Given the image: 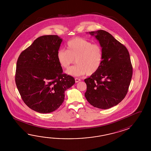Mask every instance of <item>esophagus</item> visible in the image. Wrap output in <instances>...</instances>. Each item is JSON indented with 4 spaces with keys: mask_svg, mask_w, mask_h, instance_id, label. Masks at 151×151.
Returning <instances> with one entry per match:
<instances>
[{
    "mask_svg": "<svg viewBox=\"0 0 151 151\" xmlns=\"http://www.w3.org/2000/svg\"><path fill=\"white\" fill-rule=\"evenodd\" d=\"M81 81V79H80L77 78H75V81H76V83H78V82H79V81Z\"/></svg>",
    "mask_w": 151,
    "mask_h": 151,
    "instance_id": "34e87169",
    "label": "esophagus"
}]
</instances>
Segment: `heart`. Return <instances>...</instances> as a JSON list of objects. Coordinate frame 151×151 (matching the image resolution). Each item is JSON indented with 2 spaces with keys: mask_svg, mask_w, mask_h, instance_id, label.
Masks as SVG:
<instances>
[{
  "mask_svg": "<svg viewBox=\"0 0 151 151\" xmlns=\"http://www.w3.org/2000/svg\"><path fill=\"white\" fill-rule=\"evenodd\" d=\"M68 50L60 49L57 52V58L63 68H68L70 65L77 64L69 68L66 73L78 77L87 74L91 75L96 72L102 64V47L97 44H93L85 39L77 37L67 43Z\"/></svg>",
  "mask_w": 151,
  "mask_h": 151,
  "instance_id": "b5f03b06",
  "label": "heart"
}]
</instances>
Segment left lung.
Returning <instances> with one entry per match:
<instances>
[{
    "label": "left lung",
    "instance_id": "8db88e82",
    "mask_svg": "<svg viewBox=\"0 0 151 151\" xmlns=\"http://www.w3.org/2000/svg\"><path fill=\"white\" fill-rule=\"evenodd\" d=\"M102 47V64L98 71L84 81L85 96L91 105L106 109L116 106L125 97L132 77V66L127 49L109 32H89Z\"/></svg>",
    "mask_w": 151,
    "mask_h": 151
}]
</instances>
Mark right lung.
Here are the masks:
<instances>
[{
    "instance_id": "1",
    "label": "right lung",
    "mask_w": 151,
    "mask_h": 151,
    "mask_svg": "<svg viewBox=\"0 0 151 151\" xmlns=\"http://www.w3.org/2000/svg\"><path fill=\"white\" fill-rule=\"evenodd\" d=\"M63 39L42 35L22 52L17 63L15 80L24 102L40 113L55 111L65 99V91L75 83L73 77L63 73L57 58Z\"/></svg>"
}]
</instances>
